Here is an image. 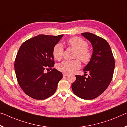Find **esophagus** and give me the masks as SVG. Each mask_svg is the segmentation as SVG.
<instances>
[{"label":"esophagus","instance_id":"esophagus-1","mask_svg":"<svg viewBox=\"0 0 127 127\" xmlns=\"http://www.w3.org/2000/svg\"><path fill=\"white\" fill-rule=\"evenodd\" d=\"M68 75V74L64 73H63V77H66V76H67Z\"/></svg>","mask_w":127,"mask_h":127}]
</instances>
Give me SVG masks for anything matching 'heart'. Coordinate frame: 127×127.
<instances>
[{"mask_svg": "<svg viewBox=\"0 0 127 127\" xmlns=\"http://www.w3.org/2000/svg\"><path fill=\"white\" fill-rule=\"evenodd\" d=\"M69 46L76 50L75 58H79L84 63L89 62L92 58V53L88 49V44L82 38L74 37L68 40ZM64 53L63 46L61 43H57L54 46L53 49V55L56 60L62 59ZM81 62L78 59L73 60H64L57 65L59 71L64 73H71L75 72L81 67Z\"/></svg>", "mask_w": 127, "mask_h": 127, "instance_id": "b5f03b06", "label": "heart"}]
</instances>
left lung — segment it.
Wrapping results in <instances>:
<instances>
[{
  "label": "left lung",
  "instance_id": "8db88e82",
  "mask_svg": "<svg viewBox=\"0 0 127 127\" xmlns=\"http://www.w3.org/2000/svg\"><path fill=\"white\" fill-rule=\"evenodd\" d=\"M81 35L90 42L93 47L91 59L83 69L89 75L88 77L76 75L72 89L78 97L91 100L103 93L110 85L113 76L115 60L109 44L105 39L90 33H83Z\"/></svg>",
  "mask_w": 127,
  "mask_h": 127
}]
</instances>
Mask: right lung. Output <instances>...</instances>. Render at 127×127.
<instances>
[{"mask_svg":"<svg viewBox=\"0 0 127 127\" xmlns=\"http://www.w3.org/2000/svg\"><path fill=\"white\" fill-rule=\"evenodd\" d=\"M64 35H39L24 42L15 62V71L19 85L28 96L43 100L55 92L63 77L56 69L45 73L46 68L54 65L53 49Z\"/></svg>","mask_w":127,"mask_h":127,"instance_id":"1","label":"right lung"}]
</instances>
